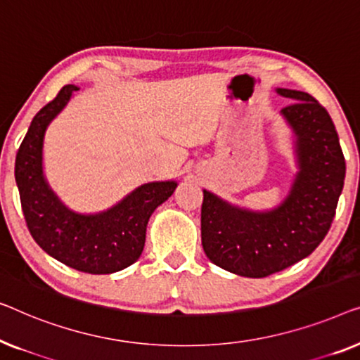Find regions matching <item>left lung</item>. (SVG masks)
Here are the masks:
<instances>
[{"label":"left lung","mask_w":360,"mask_h":360,"mask_svg":"<svg viewBox=\"0 0 360 360\" xmlns=\"http://www.w3.org/2000/svg\"><path fill=\"white\" fill-rule=\"evenodd\" d=\"M293 103L281 110L295 134L298 173L281 205L255 212L204 191L202 246L221 269L267 277L311 255L333 224L346 161L328 110L303 91L277 88Z\"/></svg>","instance_id":"left-lung-1"}]
</instances>
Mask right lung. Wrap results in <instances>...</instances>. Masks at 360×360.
I'll list each match as a JSON object with an SVG mask.
<instances>
[{"label":"right lung","instance_id":"1","mask_svg":"<svg viewBox=\"0 0 360 360\" xmlns=\"http://www.w3.org/2000/svg\"><path fill=\"white\" fill-rule=\"evenodd\" d=\"M79 88L67 84L57 98L35 114L16 155V184L27 229L35 243L55 259L88 274H112L139 259L146 225L158 205L168 200L178 182H148L119 204L99 214L70 210L44 176L42 148L49 124L62 112Z\"/></svg>","mask_w":360,"mask_h":360}]
</instances>
